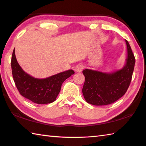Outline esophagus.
<instances>
[{"instance_id":"obj_1","label":"esophagus","mask_w":146,"mask_h":146,"mask_svg":"<svg viewBox=\"0 0 146 146\" xmlns=\"http://www.w3.org/2000/svg\"><path fill=\"white\" fill-rule=\"evenodd\" d=\"M83 66L81 64H78L75 67V71L76 72H81V71L83 70Z\"/></svg>"}]
</instances>
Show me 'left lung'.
Wrapping results in <instances>:
<instances>
[{"mask_svg":"<svg viewBox=\"0 0 146 146\" xmlns=\"http://www.w3.org/2000/svg\"><path fill=\"white\" fill-rule=\"evenodd\" d=\"M127 57L122 69L112 73L85 69V77L82 92L85 100L94 105H106L113 103L124 95L131 83L135 59L129 42L125 40Z\"/></svg>","mask_w":146,"mask_h":146,"instance_id":"8db88e82","label":"left lung"}]
</instances>
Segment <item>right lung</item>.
I'll list each match as a JSON object with an SVG mask.
<instances>
[{"label": "right lung", "mask_w": 146, "mask_h": 146, "mask_svg": "<svg viewBox=\"0 0 146 146\" xmlns=\"http://www.w3.org/2000/svg\"><path fill=\"white\" fill-rule=\"evenodd\" d=\"M11 68L14 81L20 94L38 104L54 102L61 90L62 83L75 73L73 70H69L46 78H34L19 64L14 49L11 59Z\"/></svg>", "instance_id": "1"}]
</instances>
